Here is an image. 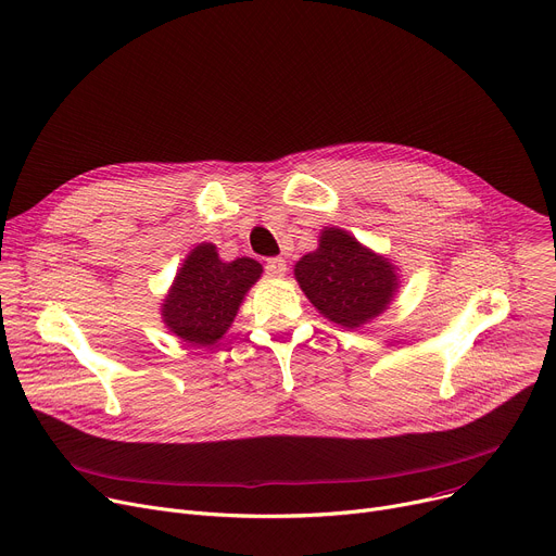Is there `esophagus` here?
Instances as JSON below:
<instances>
[{
	"instance_id": "1",
	"label": "esophagus",
	"mask_w": 556,
	"mask_h": 556,
	"mask_svg": "<svg viewBox=\"0 0 556 556\" xmlns=\"http://www.w3.org/2000/svg\"><path fill=\"white\" fill-rule=\"evenodd\" d=\"M266 275H270V277H283L286 275V262H283L281 256L268 258V262H266Z\"/></svg>"
}]
</instances>
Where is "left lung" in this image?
I'll list each match as a JSON object with an SVG mask.
<instances>
[{"instance_id":"left-lung-1","label":"left lung","mask_w":556,"mask_h":556,"mask_svg":"<svg viewBox=\"0 0 556 556\" xmlns=\"http://www.w3.org/2000/svg\"><path fill=\"white\" fill-rule=\"evenodd\" d=\"M294 277L324 317L346 328L380 315L397 288L387 258L338 228L321 232L319 248L302 256Z\"/></svg>"}]
</instances>
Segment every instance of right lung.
I'll list each match as a JSON object with an SVG mask.
<instances>
[{
    "label": "right lung",
    "instance_id": "obj_1",
    "mask_svg": "<svg viewBox=\"0 0 556 556\" xmlns=\"http://www.w3.org/2000/svg\"><path fill=\"white\" fill-rule=\"evenodd\" d=\"M262 275L250 256L224 264L212 243L197 245L185 258L163 304L165 324L194 346L214 344L235 321L239 304Z\"/></svg>",
    "mask_w": 556,
    "mask_h": 556
}]
</instances>
